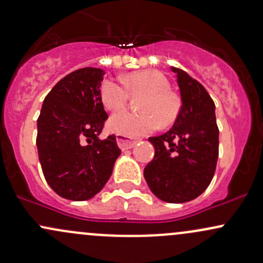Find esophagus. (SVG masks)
Here are the masks:
<instances>
[{
	"mask_svg": "<svg viewBox=\"0 0 263 263\" xmlns=\"http://www.w3.org/2000/svg\"><path fill=\"white\" fill-rule=\"evenodd\" d=\"M117 142L121 151H126V149H130L135 145V140L129 139V138L123 137V135H119V137L117 138Z\"/></svg>",
	"mask_w": 263,
	"mask_h": 263,
	"instance_id": "esophagus-1",
	"label": "esophagus"
}]
</instances>
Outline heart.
Returning <instances> with one entry per match:
<instances>
[{
  "label": "heart",
  "instance_id": "b5f03b06",
  "mask_svg": "<svg viewBox=\"0 0 263 263\" xmlns=\"http://www.w3.org/2000/svg\"><path fill=\"white\" fill-rule=\"evenodd\" d=\"M125 87L114 80H104L100 86V99L108 110H119L128 101L129 95L142 99L138 103L140 112L119 111L108 120L109 132L123 137H140L149 134L158 125L169 126L177 120L182 101L171 91V84L157 70H143L124 76Z\"/></svg>",
  "mask_w": 263,
  "mask_h": 263
}]
</instances>
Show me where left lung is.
I'll use <instances>...</instances> for the list:
<instances>
[{
  "instance_id": "left-lung-1",
  "label": "left lung",
  "mask_w": 263,
  "mask_h": 263,
  "mask_svg": "<svg viewBox=\"0 0 263 263\" xmlns=\"http://www.w3.org/2000/svg\"><path fill=\"white\" fill-rule=\"evenodd\" d=\"M182 108L173 126L149 138L155 154L144 169L148 187L157 198L184 203L199 197L210 185L218 159L216 105L196 79L177 67Z\"/></svg>"
}]
</instances>
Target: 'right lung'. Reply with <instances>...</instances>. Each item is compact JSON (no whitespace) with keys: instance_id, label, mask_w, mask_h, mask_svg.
Listing matches in <instances>:
<instances>
[{"instance_id":"right-lung-1","label":"right lung","mask_w":263,"mask_h":263,"mask_svg":"<svg viewBox=\"0 0 263 263\" xmlns=\"http://www.w3.org/2000/svg\"><path fill=\"white\" fill-rule=\"evenodd\" d=\"M105 71L84 67L61 79L37 119L39 159L47 184L63 198L87 200L104 188L121 151L115 135L100 139L108 119L100 99Z\"/></svg>"}]
</instances>
